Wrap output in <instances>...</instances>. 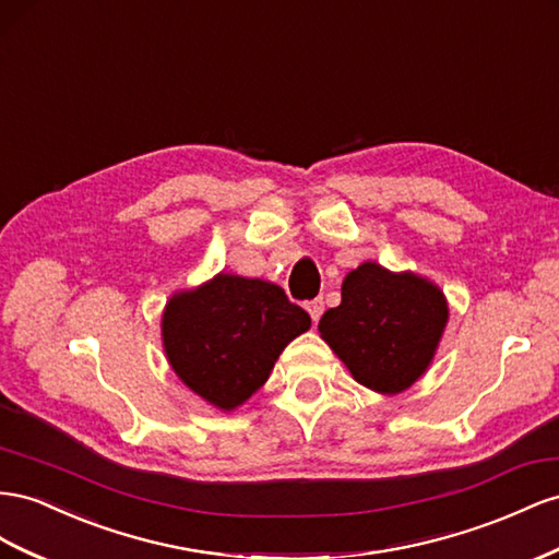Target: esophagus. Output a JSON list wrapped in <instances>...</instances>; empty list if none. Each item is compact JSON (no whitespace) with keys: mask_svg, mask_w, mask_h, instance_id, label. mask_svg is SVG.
I'll list each match as a JSON object with an SVG mask.
<instances>
[{"mask_svg":"<svg viewBox=\"0 0 559 559\" xmlns=\"http://www.w3.org/2000/svg\"><path fill=\"white\" fill-rule=\"evenodd\" d=\"M306 308H308V312H310V317H312V322H317V320H320V317H322V312H324V300H322V298L308 300Z\"/></svg>","mask_w":559,"mask_h":559,"instance_id":"1","label":"esophagus"}]
</instances>
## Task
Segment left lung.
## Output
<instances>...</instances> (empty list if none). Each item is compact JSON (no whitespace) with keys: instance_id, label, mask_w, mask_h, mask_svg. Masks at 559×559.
Instances as JSON below:
<instances>
[{"instance_id":"1","label":"left lung","mask_w":559,"mask_h":559,"mask_svg":"<svg viewBox=\"0 0 559 559\" xmlns=\"http://www.w3.org/2000/svg\"><path fill=\"white\" fill-rule=\"evenodd\" d=\"M447 320L440 286L367 261L345 275L341 306L329 308L317 329L357 383L397 395L430 367Z\"/></svg>"}]
</instances>
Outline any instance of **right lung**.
Segmentation results:
<instances>
[{
  "label": "right lung",
  "mask_w": 559,
  "mask_h": 559,
  "mask_svg": "<svg viewBox=\"0 0 559 559\" xmlns=\"http://www.w3.org/2000/svg\"><path fill=\"white\" fill-rule=\"evenodd\" d=\"M310 329V314L263 280L221 273L169 298L162 314L164 353L202 400L233 412L259 390L280 353Z\"/></svg>",
  "instance_id": "right-lung-1"
}]
</instances>
